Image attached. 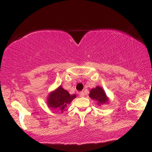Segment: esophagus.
I'll return each mask as SVG.
<instances>
[{
  "label": "esophagus",
  "instance_id": "1",
  "mask_svg": "<svg viewBox=\"0 0 152 152\" xmlns=\"http://www.w3.org/2000/svg\"><path fill=\"white\" fill-rule=\"evenodd\" d=\"M79 96H81V97H83V96H84V92H80L79 93Z\"/></svg>",
  "mask_w": 152,
  "mask_h": 152
}]
</instances>
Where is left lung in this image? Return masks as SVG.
Segmentation results:
<instances>
[{
	"label": "left lung",
	"mask_w": 152,
	"mask_h": 152,
	"mask_svg": "<svg viewBox=\"0 0 152 152\" xmlns=\"http://www.w3.org/2000/svg\"><path fill=\"white\" fill-rule=\"evenodd\" d=\"M90 97L96 101L98 105L103 104L108 101V99L104 93V91L102 88L96 86L95 88H92L89 94Z\"/></svg>",
	"instance_id": "8db88e82"
}]
</instances>
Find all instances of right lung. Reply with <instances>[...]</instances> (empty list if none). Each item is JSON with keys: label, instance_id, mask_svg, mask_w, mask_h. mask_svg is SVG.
Masks as SVG:
<instances>
[{"label": "right lung", "instance_id": "1", "mask_svg": "<svg viewBox=\"0 0 152 152\" xmlns=\"http://www.w3.org/2000/svg\"><path fill=\"white\" fill-rule=\"evenodd\" d=\"M76 98L75 94H70L61 86L55 91L51 92L48 99V106L51 109L58 110L57 112H64L66 107Z\"/></svg>", "mask_w": 152, "mask_h": 152}]
</instances>
